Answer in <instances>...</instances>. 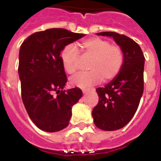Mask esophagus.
Returning <instances> with one entry per match:
<instances>
[{"instance_id": "34e87169", "label": "esophagus", "mask_w": 161, "mask_h": 161, "mask_svg": "<svg viewBox=\"0 0 161 161\" xmlns=\"http://www.w3.org/2000/svg\"><path fill=\"white\" fill-rule=\"evenodd\" d=\"M88 90H90V89H83V93H84V94H85V93H86Z\"/></svg>"}]
</instances>
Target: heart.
<instances>
[{
	"label": "heart",
	"mask_w": 161,
	"mask_h": 161,
	"mask_svg": "<svg viewBox=\"0 0 161 161\" xmlns=\"http://www.w3.org/2000/svg\"><path fill=\"white\" fill-rule=\"evenodd\" d=\"M82 57L90 59L87 69L90 71L80 72L71 78L72 85L80 88L113 80L119 73L124 65V52L118 45H112L103 38L95 36L81 42ZM80 53L73 44L63 47L60 59L65 71L69 74L77 71L80 61Z\"/></svg>",
	"instance_id": "1"
}]
</instances>
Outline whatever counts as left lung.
I'll use <instances>...</instances> for the list:
<instances>
[{
    "mask_svg": "<svg viewBox=\"0 0 161 161\" xmlns=\"http://www.w3.org/2000/svg\"><path fill=\"white\" fill-rule=\"evenodd\" d=\"M112 36L124 52V65L111 83L97 88L99 102L92 111L99 129L116 130L129 123L137 110L144 89V60L141 47L131 38L117 32H100Z\"/></svg>",
    "mask_w": 161,
    "mask_h": 161,
    "instance_id": "obj_1",
    "label": "left lung"
}]
</instances>
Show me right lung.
I'll return each mask as SVG.
<instances>
[{
	"label": "right lung",
	"mask_w": 161,
	"mask_h": 161,
	"mask_svg": "<svg viewBox=\"0 0 161 161\" xmlns=\"http://www.w3.org/2000/svg\"><path fill=\"white\" fill-rule=\"evenodd\" d=\"M83 36L84 34L52 28L33 33L20 47L22 101L32 122L42 130L54 132L65 128L72 106L83 96L77 87L63 90L67 77L60 59L63 47Z\"/></svg>",
	"instance_id": "obj_1"
}]
</instances>
